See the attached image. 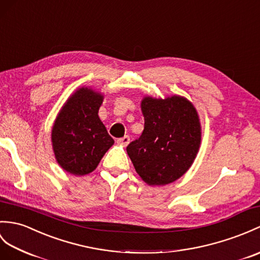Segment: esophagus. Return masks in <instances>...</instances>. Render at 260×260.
Segmentation results:
<instances>
[{
	"mask_svg": "<svg viewBox=\"0 0 260 260\" xmlns=\"http://www.w3.org/2000/svg\"><path fill=\"white\" fill-rule=\"evenodd\" d=\"M128 143H129V136L128 135H126L122 138H118V140H117V144L122 145V146H127Z\"/></svg>",
	"mask_w": 260,
	"mask_h": 260,
	"instance_id": "obj_1",
	"label": "esophagus"
}]
</instances>
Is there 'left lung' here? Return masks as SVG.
Listing matches in <instances>:
<instances>
[{"instance_id":"8db88e82","label":"left lung","mask_w":260,"mask_h":260,"mask_svg":"<svg viewBox=\"0 0 260 260\" xmlns=\"http://www.w3.org/2000/svg\"><path fill=\"white\" fill-rule=\"evenodd\" d=\"M144 131L126 150L145 183L171 184L194 162L202 141L196 108L183 96L166 99L145 96L141 103Z\"/></svg>"}]
</instances>
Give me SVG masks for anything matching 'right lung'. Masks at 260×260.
I'll use <instances>...</instances> for the list:
<instances>
[{
	"label": "right lung",
	"mask_w": 260,
	"mask_h": 260,
	"mask_svg": "<svg viewBox=\"0 0 260 260\" xmlns=\"http://www.w3.org/2000/svg\"><path fill=\"white\" fill-rule=\"evenodd\" d=\"M104 100L92 88L81 87L70 96L54 122L52 146L64 171L82 176L93 172L114 140L99 117Z\"/></svg>",
	"instance_id": "right-lung-1"
}]
</instances>
